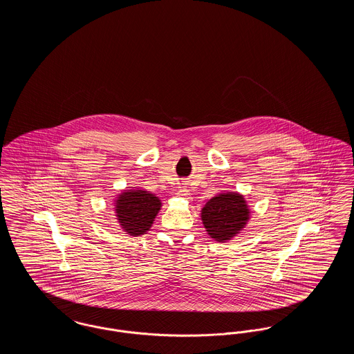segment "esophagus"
<instances>
[{
	"label": "esophagus",
	"instance_id": "obj_1",
	"mask_svg": "<svg viewBox=\"0 0 354 354\" xmlns=\"http://www.w3.org/2000/svg\"><path fill=\"white\" fill-rule=\"evenodd\" d=\"M189 191L185 188V187H182V188H179V191H178V196H180V198H185V199H189Z\"/></svg>",
	"mask_w": 354,
	"mask_h": 354
}]
</instances>
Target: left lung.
Returning a JSON list of instances; mask_svg holds the SVG:
<instances>
[{"mask_svg": "<svg viewBox=\"0 0 354 354\" xmlns=\"http://www.w3.org/2000/svg\"><path fill=\"white\" fill-rule=\"evenodd\" d=\"M250 219V209L241 195L228 192L214 196L202 209V220L208 235L218 241L234 237Z\"/></svg>", "mask_w": 354, "mask_h": 354, "instance_id": "left-lung-1", "label": "left lung"}]
</instances>
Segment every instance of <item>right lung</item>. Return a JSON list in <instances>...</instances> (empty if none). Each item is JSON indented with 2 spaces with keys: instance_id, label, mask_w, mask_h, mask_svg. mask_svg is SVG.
<instances>
[{
  "instance_id": "1",
  "label": "right lung",
  "mask_w": 354,
  "mask_h": 354,
  "mask_svg": "<svg viewBox=\"0 0 354 354\" xmlns=\"http://www.w3.org/2000/svg\"><path fill=\"white\" fill-rule=\"evenodd\" d=\"M160 201L147 191L123 192L115 207L122 228L133 236L146 234L160 209Z\"/></svg>"
}]
</instances>
